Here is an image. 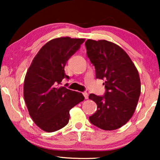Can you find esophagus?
<instances>
[{
	"instance_id": "obj_1",
	"label": "esophagus",
	"mask_w": 160,
	"mask_h": 160,
	"mask_svg": "<svg viewBox=\"0 0 160 160\" xmlns=\"http://www.w3.org/2000/svg\"><path fill=\"white\" fill-rule=\"evenodd\" d=\"M83 95H84L85 99H88V97H89V95L87 92H83Z\"/></svg>"
}]
</instances>
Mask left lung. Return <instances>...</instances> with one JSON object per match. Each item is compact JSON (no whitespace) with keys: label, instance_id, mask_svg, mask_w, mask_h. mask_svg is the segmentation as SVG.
Segmentation results:
<instances>
[{"label":"left lung","instance_id":"left-lung-1","mask_svg":"<svg viewBox=\"0 0 160 160\" xmlns=\"http://www.w3.org/2000/svg\"><path fill=\"white\" fill-rule=\"evenodd\" d=\"M85 46L96 78L104 81L106 88L103 96H89L98 106L89 121L102 130H117L131 119L136 108L141 95L138 71L128 54L114 43L88 39Z\"/></svg>","mask_w":160,"mask_h":160}]
</instances>
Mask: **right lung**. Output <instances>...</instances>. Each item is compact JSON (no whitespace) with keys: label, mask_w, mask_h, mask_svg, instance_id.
Masks as SVG:
<instances>
[{"label":"right lung","mask_w":160,"mask_h":160,"mask_svg":"<svg viewBox=\"0 0 160 160\" xmlns=\"http://www.w3.org/2000/svg\"><path fill=\"white\" fill-rule=\"evenodd\" d=\"M84 41L70 37L52 39L39 50L28 70L24 98L32 119L45 132L64 128L70 110L84 100L82 93L60 86L63 78H69L64 69L67 61Z\"/></svg>","instance_id":"obj_1"}]
</instances>
